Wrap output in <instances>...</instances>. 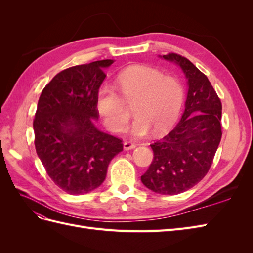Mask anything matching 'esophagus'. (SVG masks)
I'll use <instances>...</instances> for the list:
<instances>
[{
	"label": "esophagus",
	"instance_id": "1",
	"mask_svg": "<svg viewBox=\"0 0 253 253\" xmlns=\"http://www.w3.org/2000/svg\"><path fill=\"white\" fill-rule=\"evenodd\" d=\"M136 147V144L133 143L132 141H125L124 142V148L125 150H132Z\"/></svg>",
	"mask_w": 253,
	"mask_h": 253
}]
</instances>
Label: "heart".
I'll list each match as a JSON object with an SVG mask.
<instances>
[{
    "label": "heart",
    "instance_id": "1",
    "mask_svg": "<svg viewBox=\"0 0 253 253\" xmlns=\"http://www.w3.org/2000/svg\"><path fill=\"white\" fill-rule=\"evenodd\" d=\"M115 82L121 97L133 103V135L144 136L150 128L154 134H163L177 120L185 98V87L178 77L152 66L133 65L121 71ZM121 97L109 87H102L97 95V111L114 133L124 132L131 116Z\"/></svg>",
    "mask_w": 253,
    "mask_h": 253
}]
</instances>
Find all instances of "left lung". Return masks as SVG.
I'll list each match as a JSON object with an SVG mask.
<instances>
[{"instance_id": "8db88e82", "label": "left lung", "mask_w": 253, "mask_h": 253, "mask_svg": "<svg viewBox=\"0 0 253 253\" xmlns=\"http://www.w3.org/2000/svg\"><path fill=\"white\" fill-rule=\"evenodd\" d=\"M188 79L186 109L172 131L151 144L152 163L141 181L153 192L182 193L208 173L221 139V102L207 76L187 58L170 52Z\"/></svg>"}]
</instances>
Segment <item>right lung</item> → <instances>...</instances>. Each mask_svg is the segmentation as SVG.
<instances>
[{
  "mask_svg": "<svg viewBox=\"0 0 253 253\" xmlns=\"http://www.w3.org/2000/svg\"><path fill=\"white\" fill-rule=\"evenodd\" d=\"M113 60L68 67L42 90L34 119L35 147L50 179L64 192L85 194L104 181L122 140L95 126L97 95Z\"/></svg>",
  "mask_w": 253,
  "mask_h": 253,
  "instance_id": "add662e5",
  "label": "right lung"
}]
</instances>
